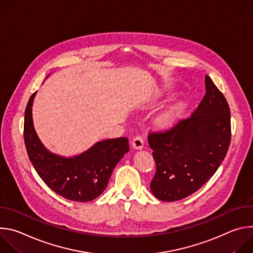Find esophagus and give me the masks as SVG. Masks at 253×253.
Listing matches in <instances>:
<instances>
[{
  "mask_svg": "<svg viewBox=\"0 0 253 253\" xmlns=\"http://www.w3.org/2000/svg\"><path fill=\"white\" fill-rule=\"evenodd\" d=\"M143 145H144V141H143L142 136L137 135V136H135L133 138V141H132L133 148H135V149H142Z\"/></svg>",
  "mask_w": 253,
  "mask_h": 253,
  "instance_id": "1",
  "label": "esophagus"
}]
</instances>
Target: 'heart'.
I'll use <instances>...</instances> for the list:
<instances>
[{
  "mask_svg": "<svg viewBox=\"0 0 253 253\" xmlns=\"http://www.w3.org/2000/svg\"><path fill=\"white\" fill-rule=\"evenodd\" d=\"M180 111H181V106H180V105L170 107L169 109L162 115L161 123L163 125L171 124L176 119V117L179 115Z\"/></svg>",
  "mask_w": 253,
  "mask_h": 253,
  "instance_id": "heart-1",
  "label": "heart"
}]
</instances>
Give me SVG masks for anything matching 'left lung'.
Segmentation results:
<instances>
[{"instance_id": "obj_1", "label": "left lung", "mask_w": 253, "mask_h": 253, "mask_svg": "<svg viewBox=\"0 0 253 253\" xmlns=\"http://www.w3.org/2000/svg\"><path fill=\"white\" fill-rule=\"evenodd\" d=\"M205 88L202 101L189 117L148 135L156 163L150 188L162 201L181 200L196 192L227 154L231 140L229 105L207 75Z\"/></svg>"}]
</instances>
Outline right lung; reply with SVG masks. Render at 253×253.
Listing matches in <instances>:
<instances>
[{"instance_id":"add662e5","label":"right lung","mask_w":253,"mask_h":253,"mask_svg":"<svg viewBox=\"0 0 253 253\" xmlns=\"http://www.w3.org/2000/svg\"><path fill=\"white\" fill-rule=\"evenodd\" d=\"M36 92L25 110L24 139L27 153L43 181L60 196L79 202L96 199L106 189L113 169L129 151L126 137L96 143L86 152L64 158L49 152L34 129L32 105Z\"/></svg>"}]
</instances>
